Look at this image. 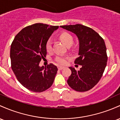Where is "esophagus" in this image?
I'll list each match as a JSON object with an SVG mask.
<instances>
[{"label":"esophagus","mask_w":120,"mask_h":120,"mask_svg":"<svg viewBox=\"0 0 120 120\" xmlns=\"http://www.w3.org/2000/svg\"><path fill=\"white\" fill-rule=\"evenodd\" d=\"M57 68H58V69H59V70H62V69H64V67H61V66H58Z\"/></svg>","instance_id":"1"}]
</instances>
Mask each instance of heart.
I'll return each instance as SVG.
<instances>
[{"instance_id": "b5f03b06", "label": "heart", "mask_w": 120, "mask_h": 120, "mask_svg": "<svg viewBox=\"0 0 120 120\" xmlns=\"http://www.w3.org/2000/svg\"><path fill=\"white\" fill-rule=\"evenodd\" d=\"M59 39L63 42L67 47H70L73 43V38L68 32H63L59 35ZM45 49L47 52H51L52 49V43L51 40H48L45 43ZM69 58L68 56H64L59 55L55 58V61L60 65H65Z\"/></svg>"}]
</instances>
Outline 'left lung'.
Wrapping results in <instances>:
<instances>
[{
	"instance_id": "left-lung-1",
	"label": "left lung",
	"mask_w": 120,
	"mask_h": 120,
	"mask_svg": "<svg viewBox=\"0 0 120 120\" xmlns=\"http://www.w3.org/2000/svg\"><path fill=\"white\" fill-rule=\"evenodd\" d=\"M60 27L76 34L80 43L79 57L75 60V64L82 67L80 71L69 67L72 73L67 82L76 91H88L98 83L106 66L104 40L93 29L80 24Z\"/></svg>"
}]
</instances>
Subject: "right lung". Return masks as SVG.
Segmentation results:
<instances>
[{
    "label": "right lung",
    "mask_w": 120,
    "mask_h": 120,
    "mask_svg": "<svg viewBox=\"0 0 120 120\" xmlns=\"http://www.w3.org/2000/svg\"><path fill=\"white\" fill-rule=\"evenodd\" d=\"M59 26L36 23L22 29L11 45V68L19 82L28 90L42 92L53 84L57 68L53 64L39 67L47 55L45 43Z\"/></svg>",
    "instance_id": "add662e5"
}]
</instances>
